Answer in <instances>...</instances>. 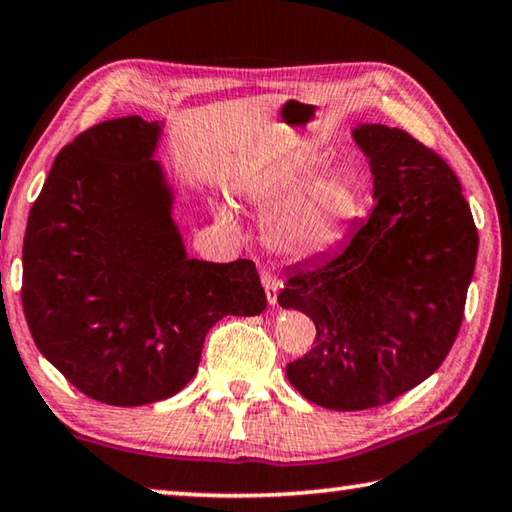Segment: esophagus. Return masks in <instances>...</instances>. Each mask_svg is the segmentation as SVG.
<instances>
[{
    "label": "esophagus",
    "mask_w": 512,
    "mask_h": 512,
    "mask_svg": "<svg viewBox=\"0 0 512 512\" xmlns=\"http://www.w3.org/2000/svg\"><path fill=\"white\" fill-rule=\"evenodd\" d=\"M262 284H264L268 305H275V302H277V289H280V280H277L273 273L262 271Z\"/></svg>",
    "instance_id": "esophagus-1"
}]
</instances>
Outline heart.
Wrapping results in <instances>:
<instances>
[{
	"instance_id": "obj_1",
	"label": "heart",
	"mask_w": 512,
	"mask_h": 512,
	"mask_svg": "<svg viewBox=\"0 0 512 512\" xmlns=\"http://www.w3.org/2000/svg\"><path fill=\"white\" fill-rule=\"evenodd\" d=\"M316 176L309 164H284L246 185L250 201L271 212L266 239L293 259L325 253L359 216L361 196L343 173Z\"/></svg>"
}]
</instances>
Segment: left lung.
I'll list each match as a JSON object with an SVG mask.
<instances>
[{
	"label": "left lung",
	"mask_w": 512,
	"mask_h": 512,
	"mask_svg": "<svg viewBox=\"0 0 512 512\" xmlns=\"http://www.w3.org/2000/svg\"><path fill=\"white\" fill-rule=\"evenodd\" d=\"M375 210L334 255L291 268L277 302L316 325L287 377L309 402L363 411L440 368L461 329L479 248L452 167L400 128L359 124Z\"/></svg>",
	"instance_id": "8db88e82"
}]
</instances>
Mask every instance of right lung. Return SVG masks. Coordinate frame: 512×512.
<instances>
[{
    "mask_svg": "<svg viewBox=\"0 0 512 512\" xmlns=\"http://www.w3.org/2000/svg\"><path fill=\"white\" fill-rule=\"evenodd\" d=\"M162 124L101 121L56 155L31 207L22 307L33 341L83 395L142 406L183 391L223 316H257L250 259L187 257L153 153Z\"/></svg>",
    "mask_w": 512,
    "mask_h": 512,
    "instance_id": "add662e5",
    "label": "right lung"
}]
</instances>
